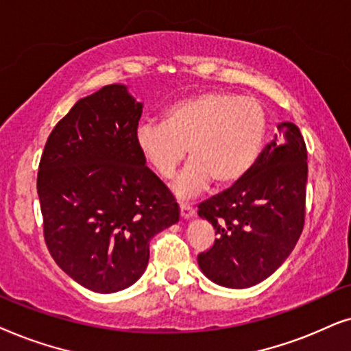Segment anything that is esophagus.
<instances>
[{
  "mask_svg": "<svg viewBox=\"0 0 351 351\" xmlns=\"http://www.w3.org/2000/svg\"><path fill=\"white\" fill-rule=\"evenodd\" d=\"M180 213H181V217H183V218L193 217V215L195 213L194 205H191V204H188V202H181V204H180Z\"/></svg>",
  "mask_w": 351,
  "mask_h": 351,
  "instance_id": "esophagus-1",
  "label": "esophagus"
}]
</instances>
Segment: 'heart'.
<instances>
[{"instance_id": "heart-1", "label": "heart", "mask_w": 351, "mask_h": 351, "mask_svg": "<svg viewBox=\"0 0 351 351\" xmlns=\"http://www.w3.org/2000/svg\"><path fill=\"white\" fill-rule=\"evenodd\" d=\"M266 130V112L258 101L215 90L171 104L160 123H143L136 144L162 178L175 175L189 149L191 162L175 189L191 195L210 180L217 188H228L244 178L258 160Z\"/></svg>"}]
</instances>
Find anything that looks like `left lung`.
<instances>
[{"mask_svg": "<svg viewBox=\"0 0 351 351\" xmlns=\"http://www.w3.org/2000/svg\"><path fill=\"white\" fill-rule=\"evenodd\" d=\"M278 132L244 178L199 205L217 239L197 261L219 286L245 289L261 282L286 261L303 231L306 144L291 121L278 125Z\"/></svg>", "mask_w": 351, "mask_h": 351, "instance_id": "obj_1", "label": "left lung"}]
</instances>
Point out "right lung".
I'll return each instance as SVG.
<instances>
[{
  "mask_svg": "<svg viewBox=\"0 0 351 351\" xmlns=\"http://www.w3.org/2000/svg\"><path fill=\"white\" fill-rule=\"evenodd\" d=\"M143 104L127 86L83 97L51 132L38 167L43 236L73 281L109 293L146 269L149 242L180 205L136 144Z\"/></svg>",
  "mask_w": 351,
  "mask_h": 351,
  "instance_id": "1",
  "label": "right lung"
}]
</instances>
